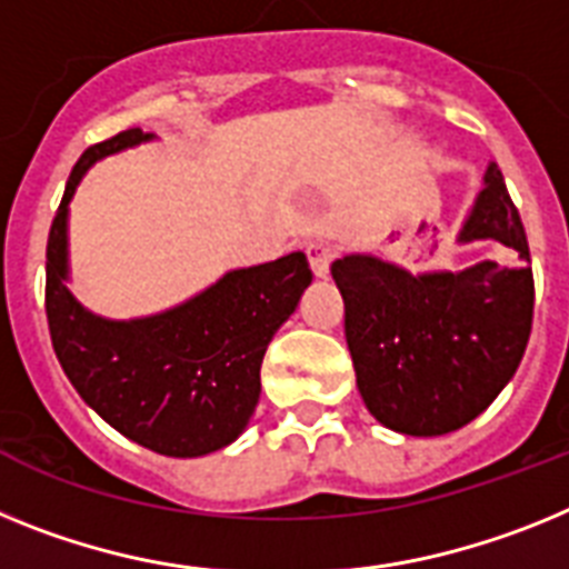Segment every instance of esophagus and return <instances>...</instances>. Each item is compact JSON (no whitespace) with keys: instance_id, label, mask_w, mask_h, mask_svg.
I'll list each match as a JSON object with an SVG mask.
<instances>
[{"instance_id":"obj_1","label":"esophagus","mask_w":569,"mask_h":569,"mask_svg":"<svg viewBox=\"0 0 569 569\" xmlns=\"http://www.w3.org/2000/svg\"><path fill=\"white\" fill-rule=\"evenodd\" d=\"M306 257H309V263H312V271L318 278H326L329 274V266L335 260V249L326 240H309L306 243Z\"/></svg>"}]
</instances>
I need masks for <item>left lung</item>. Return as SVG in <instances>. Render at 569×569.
Wrapping results in <instances>:
<instances>
[{
  "mask_svg": "<svg viewBox=\"0 0 569 569\" xmlns=\"http://www.w3.org/2000/svg\"><path fill=\"white\" fill-rule=\"evenodd\" d=\"M461 240H498L516 266L483 260L412 278L363 254L332 263L358 389L395 432L427 438L467 427L510 383L530 340V246L496 162Z\"/></svg>",
  "mask_w": 569,
  "mask_h": 569,
  "instance_id": "1",
  "label": "left lung"
}]
</instances>
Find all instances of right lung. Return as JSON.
Wrapping results in <instances>:
<instances>
[{"instance_id":"right-lung-1","label":"right lung","mask_w":569,"mask_h":569,"mask_svg":"<svg viewBox=\"0 0 569 569\" xmlns=\"http://www.w3.org/2000/svg\"><path fill=\"white\" fill-rule=\"evenodd\" d=\"M151 134L128 128L86 148L48 231L46 315L62 372L79 398L140 447L171 458L223 449L260 398V363L312 283L300 251L226 274L180 309L131 323L88 315L66 289V214L79 177L100 157Z\"/></svg>"}]
</instances>
